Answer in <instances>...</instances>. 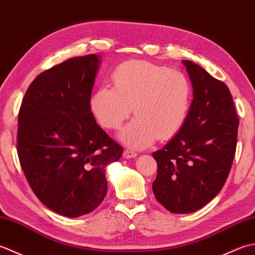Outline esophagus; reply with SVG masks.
<instances>
[{
  "label": "esophagus",
  "mask_w": 255,
  "mask_h": 255,
  "mask_svg": "<svg viewBox=\"0 0 255 255\" xmlns=\"http://www.w3.org/2000/svg\"><path fill=\"white\" fill-rule=\"evenodd\" d=\"M138 154H137V152H133V151H131V150H125L124 151V154H123V156L125 159H133V158H136Z\"/></svg>",
  "instance_id": "esophagus-1"
}]
</instances>
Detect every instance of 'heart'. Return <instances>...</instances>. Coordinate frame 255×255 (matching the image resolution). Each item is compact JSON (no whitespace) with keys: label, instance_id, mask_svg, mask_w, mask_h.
I'll return each instance as SVG.
<instances>
[{"label":"heart","instance_id":"1","mask_svg":"<svg viewBox=\"0 0 255 255\" xmlns=\"http://www.w3.org/2000/svg\"><path fill=\"white\" fill-rule=\"evenodd\" d=\"M113 88L101 86L91 97L96 121L107 129H117L130 115L118 137L133 149L148 147L158 138L167 140L185 125L193 102L192 84L185 74L148 61L132 60L117 67Z\"/></svg>","mask_w":255,"mask_h":255}]
</instances>
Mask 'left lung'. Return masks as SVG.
I'll list each match as a JSON object with an SVG mask.
<instances>
[{
	"instance_id": "1",
	"label": "left lung",
	"mask_w": 255,
	"mask_h": 255,
	"mask_svg": "<svg viewBox=\"0 0 255 255\" xmlns=\"http://www.w3.org/2000/svg\"><path fill=\"white\" fill-rule=\"evenodd\" d=\"M182 62L193 86L191 111L178 133L152 153L158 163L153 194L173 214L194 213L221 191L239 126L228 86L193 61Z\"/></svg>"
}]
</instances>
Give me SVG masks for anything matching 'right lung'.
Instances as JSON below:
<instances>
[{"label":"right lung","mask_w":255,"mask_h":255,"mask_svg":"<svg viewBox=\"0 0 255 255\" xmlns=\"http://www.w3.org/2000/svg\"><path fill=\"white\" fill-rule=\"evenodd\" d=\"M100 58H71L40 73L19 108L21 169L38 199L64 217L89 214L103 202L105 167L121 159L124 151L91 112Z\"/></svg>","instance_id":"right-lung-1"}]
</instances>
